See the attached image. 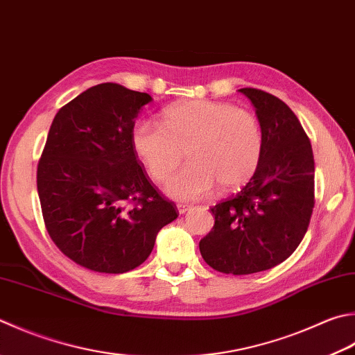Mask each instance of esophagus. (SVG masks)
<instances>
[{"mask_svg":"<svg viewBox=\"0 0 355 355\" xmlns=\"http://www.w3.org/2000/svg\"><path fill=\"white\" fill-rule=\"evenodd\" d=\"M178 210H179L180 215H184V213H187V211L190 210V205L189 204H184V202H179L178 204Z\"/></svg>","mask_w":355,"mask_h":355,"instance_id":"1","label":"esophagus"}]
</instances>
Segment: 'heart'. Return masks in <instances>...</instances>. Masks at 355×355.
<instances>
[{"mask_svg": "<svg viewBox=\"0 0 355 355\" xmlns=\"http://www.w3.org/2000/svg\"><path fill=\"white\" fill-rule=\"evenodd\" d=\"M132 150L153 180H165L166 193L180 200L204 198L215 184L235 190L258 170L264 136L250 111L215 100H187L164 111V125L137 120L131 130Z\"/></svg>", "mask_w": 355, "mask_h": 355, "instance_id": "obj_1", "label": "heart"}]
</instances>
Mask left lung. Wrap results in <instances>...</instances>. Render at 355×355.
<instances>
[{
  "label": "left lung",
  "instance_id": "left-lung-1",
  "mask_svg": "<svg viewBox=\"0 0 355 355\" xmlns=\"http://www.w3.org/2000/svg\"><path fill=\"white\" fill-rule=\"evenodd\" d=\"M255 106L264 145L243 190L211 207L215 225L199 243L204 261L230 275L263 272L289 258L311 223L313 155L293 111L269 92L239 89Z\"/></svg>",
  "mask_w": 355,
  "mask_h": 355
}]
</instances>
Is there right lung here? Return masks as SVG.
I'll return each mask as SVG.
<instances>
[{"label": "right lung", "instance_id": "right-lung-1", "mask_svg": "<svg viewBox=\"0 0 355 355\" xmlns=\"http://www.w3.org/2000/svg\"><path fill=\"white\" fill-rule=\"evenodd\" d=\"M150 102L146 92L102 83L52 120L37 166L40 204L53 244L85 269H136L179 215L132 150L131 130Z\"/></svg>", "mask_w": 355, "mask_h": 355}]
</instances>
